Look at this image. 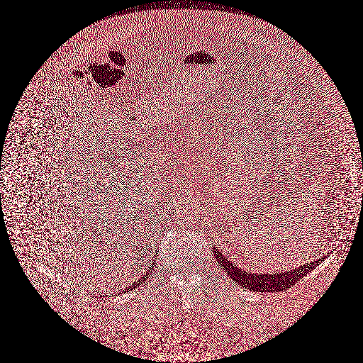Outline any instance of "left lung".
Masks as SVG:
<instances>
[{
    "instance_id": "1",
    "label": "left lung",
    "mask_w": 363,
    "mask_h": 363,
    "mask_svg": "<svg viewBox=\"0 0 363 363\" xmlns=\"http://www.w3.org/2000/svg\"><path fill=\"white\" fill-rule=\"evenodd\" d=\"M216 253H220V260L218 263L226 268L228 270H232L233 272V280L238 283L241 287L247 288V289H256L260 292H275V291H283L287 288L294 286L295 283H298L308 272H311L313 268L320 263L322 260L313 262V263H307L304 265H300L298 268L289 271V272H281V274H272V275H257V274H250L241 268H238L236 264L232 263L230 260H228L225 255H223V252L214 250ZM229 275L232 273H228Z\"/></svg>"
}]
</instances>
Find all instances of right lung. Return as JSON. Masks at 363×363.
<instances>
[{"label": "right lung", "mask_w": 363, "mask_h": 363, "mask_svg": "<svg viewBox=\"0 0 363 363\" xmlns=\"http://www.w3.org/2000/svg\"><path fill=\"white\" fill-rule=\"evenodd\" d=\"M154 263H155V262H152V265H151L150 268H149V271H146V274H143L142 277H140L138 281L133 283V286H130V287L125 288V291H130V289H133V288L139 287V284H142V283H143V281L147 279V276L150 275L151 271H152V267H154Z\"/></svg>", "instance_id": "obj_1"}]
</instances>
